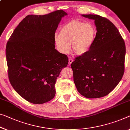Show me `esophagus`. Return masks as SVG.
Wrapping results in <instances>:
<instances>
[{
    "label": "esophagus",
    "mask_w": 130,
    "mask_h": 130,
    "mask_svg": "<svg viewBox=\"0 0 130 130\" xmlns=\"http://www.w3.org/2000/svg\"><path fill=\"white\" fill-rule=\"evenodd\" d=\"M73 59H72L71 57H70L69 59V65L70 66L71 64L73 63Z\"/></svg>",
    "instance_id": "obj_1"
}]
</instances>
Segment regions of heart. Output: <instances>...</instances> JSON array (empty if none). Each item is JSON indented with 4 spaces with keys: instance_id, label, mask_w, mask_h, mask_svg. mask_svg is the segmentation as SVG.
<instances>
[{
    "instance_id": "b5f03b06",
    "label": "heart",
    "mask_w": 130,
    "mask_h": 130,
    "mask_svg": "<svg viewBox=\"0 0 130 130\" xmlns=\"http://www.w3.org/2000/svg\"><path fill=\"white\" fill-rule=\"evenodd\" d=\"M96 34V29L91 23L73 20L61 28L59 34L55 36V42L60 52L67 53L72 45L73 52L83 55L89 51Z\"/></svg>"
}]
</instances>
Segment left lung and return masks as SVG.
Masks as SVG:
<instances>
[{
	"instance_id": "1",
	"label": "left lung",
	"mask_w": 130,
	"mask_h": 130,
	"mask_svg": "<svg viewBox=\"0 0 130 130\" xmlns=\"http://www.w3.org/2000/svg\"><path fill=\"white\" fill-rule=\"evenodd\" d=\"M95 20L97 32L89 51L71 63L77 91L87 98L108 95L118 85L124 73L125 42L115 25L106 18L83 14Z\"/></svg>"
}]
</instances>
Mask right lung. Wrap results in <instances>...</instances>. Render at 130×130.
Returning <instances> with one entry per match:
<instances>
[{
	"label": "right lung",
	"instance_id": "right-lung-1",
	"mask_svg": "<svg viewBox=\"0 0 130 130\" xmlns=\"http://www.w3.org/2000/svg\"><path fill=\"white\" fill-rule=\"evenodd\" d=\"M57 10L45 15H28L7 41L6 56L8 77L14 89L29 102L42 104L52 99L55 85L67 55L55 49V34L61 17Z\"/></svg>",
	"mask_w": 130,
	"mask_h": 130
}]
</instances>
